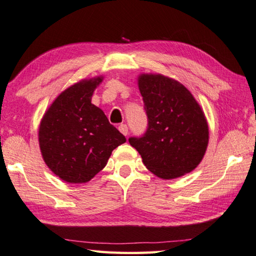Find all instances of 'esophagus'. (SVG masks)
Returning <instances> with one entry per match:
<instances>
[{
    "label": "esophagus",
    "instance_id": "esophagus-1",
    "mask_svg": "<svg viewBox=\"0 0 256 256\" xmlns=\"http://www.w3.org/2000/svg\"><path fill=\"white\" fill-rule=\"evenodd\" d=\"M118 130H120V132H121L123 135H125V136H126L128 133V128L126 124H121V125H120Z\"/></svg>",
    "mask_w": 256,
    "mask_h": 256
}]
</instances>
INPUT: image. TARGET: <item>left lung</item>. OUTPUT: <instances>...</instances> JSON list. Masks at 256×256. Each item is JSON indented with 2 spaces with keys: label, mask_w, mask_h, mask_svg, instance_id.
<instances>
[{
  "label": "left lung",
  "mask_w": 256,
  "mask_h": 256,
  "mask_svg": "<svg viewBox=\"0 0 256 256\" xmlns=\"http://www.w3.org/2000/svg\"><path fill=\"white\" fill-rule=\"evenodd\" d=\"M138 88L148 128L130 144L156 176L171 180L198 166L206 151L208 128L204 113L188 90L160 74H143Z\"/></svg>",
  "instance_id": "8db88e82"
}]
</instances>
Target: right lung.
Wrapping results in <instances>:
<instances>
[{"label":"right lung","instance_id":"obj_1","mask_svg":"<svg viewBox=\"0 0 256 256\" xmlns=\"http://www.w3.org/2000/svg\"><path fill=\"white\" fill-rule=\"evenodd\" d=\"M101 78L65 90L45 113L38 141L51 171L68 183H85L102 171L114 148L126 142L101 108L91 103Z\"/></svg>","mask_w":256,"mask_h":256}]
</instances>
